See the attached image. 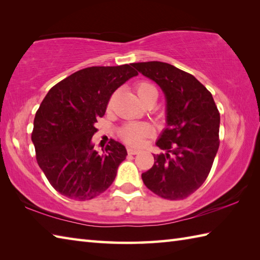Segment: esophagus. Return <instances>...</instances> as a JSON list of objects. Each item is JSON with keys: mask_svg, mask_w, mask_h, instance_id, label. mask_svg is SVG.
Wrapping results in <instances>:
<instances>
[{"mask_svg": "<svg viewBox=\"0 0 260 260\" xmlns=\"http://www.w3.org/2000/svg\"><path fill=\"white\" fill-rule=\"evenodd\" d=\"M127 153L131 154V155H136L137 153H140V150L135 147H127Z\"/></svg>", "mask_w": 260, "mask_h": 260, "instance_id": "obj_1", "label": "esophagus"}]
</instances>
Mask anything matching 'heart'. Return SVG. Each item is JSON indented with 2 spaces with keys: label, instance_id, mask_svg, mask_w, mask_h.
Wrapping results in <instances>:
<instances>
[{
  "label": "heart",
  "instance_id": "obj_1",
  "mask_svg": "<svg viewBox=\"0 0 260 260\" xmlns=\"http://www.w3.org/2000/svg\"><path fill=\"white\" fill-rule=\"evenodd\" d=\"M135 91L139 96L140 101L144 104L148 99L153 97H157V89L152 82L147 80H141L136 82ZM153 133L152 127L147 124L139 123H129L124 125L119 129V136L125 143L129 145L137 146L141 145L144 139L151 136Z\"/></svg>",
  "mask_w": 260,
  "mask_h": 260
}]
</instances>
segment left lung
Wrapping results in <instances>:
<instances>
[{"label": "left lung", "mask_w": 260, "mask_h": 260, "mask_svg": "<svg viewBox=\"0 0 260 260\" xmlns=\"http://www.w3.org/2000/svg\"><path fill=\"white\" fill-rule=\"evenodd\" d=\"M132 66L162 88L168 127L156 145L167 153L154 156L142 174L147 189L168 200H183L207 180L218 152L220 114L213 97L194 76L159 61Z\"/></svg>", "instance_id": "obj_1"}]
</instances>
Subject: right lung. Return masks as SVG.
<instances>
[{
	"label": "right lung",
	"mask_w": 260,
	"mask_h": 260,
	"mask_svg": "<svg viewBox=\"0 0 260 260\" xmlns=\"http://www.w3.org/2000/svg\"><path fill=\"white\" fill-rule=\"evenodd\" d=\"M136 75L132 64L85 68L59 81L42 101L31 140L39 167L60 194L85 201L112 185L126 148L110 139L99 154L91 137L113 92Z\"/></svg>",
	"instance_id": "add662e5"
}]
</instances>
